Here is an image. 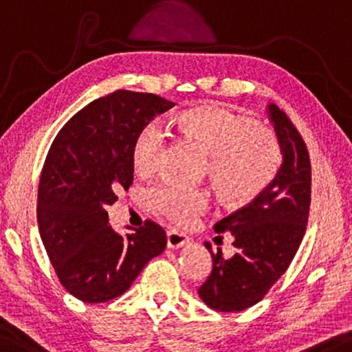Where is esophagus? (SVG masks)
Segmentation results:
<instances>
[{
  "instance_id": "obj_1",
  "label": "esophagus",
  "mask_w": 352,
  "mask_h": 352,
  "mask_svg": "<svg viewBox=\"0 0 352 352\" xmlns=\"http://www.w3.org/2000/svg\"><path fill=\"white\" fill-rule=\"evenodd\" d=\"M186 243H188V236H186L185 233H180L177 230L167 232V248H170V250H179V248H184Z\"/></svg>"
}]
</instances>
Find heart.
Masks as SVG:
<instances>
[{
  "instance_id": "1",
  "label": "heart",
  "mask_w": 352,
  "mask_h": 352,
  "mask_svg": "<svg viewBox=\"0 0 352 352\" xmlns=\"http://www.w3.org/2000/svg\"><path fill=\"white\" fill-rule=\"evenodd\" d=\"M179 129L208 154V170L212 185L230 203H250L277 175L282 153L275 135L256 125L251 117L223 107H195L182 112ZM166 135L156 124L140 130L132 144V164L140 175L157 168ZM154 212L177 225H188L206 208L203 190L179 184H162L149 190Z\"/></svg>"
}]
</instances>
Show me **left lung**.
Returning <instances> with one entry per match:
<instances>
[{
  "instance_id": "left-lung-1",
  "label": "left lung",
  "mask_w": 352,
  "mask_h": 352,
  "mask_svg": "<svg viewBox=\"0 0 352 352\" xmlns=\"http://www.w3.org/2000/svg\"><path fill=\"white\" fill-rule=\"evenodd\" d=\"M267 116L277 137L282 164L272 184L250 204L214 225L215 233H232L236 252L225 259L212 252V270L198 289L210 309L240 312L254 306L287 272L301 245L311 204V161L301 135L275 104Z\"/></svg>"
}]
</instances>
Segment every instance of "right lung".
Masks as SVG:
<instances>
[{
  "mask_svg": "<svg viewBox=\"0 0 352 352\" xmlns=\"http://www.w3.org/2000/svg\"><path fill=\"white\" fill-rule=\"evenodd\" d=\"M173 106L151 93L114 91L78 111L51 144L38 186L40 236L59 282L83 302L124 294L166 248V232L151 220L117 233L106 206L133 184L135 137Z\"/></svg>",
  "mask_w": 352,
  "mask_h": 352,
  "instance_id": "1",
  "label": "right lung"
}]
</instances>
